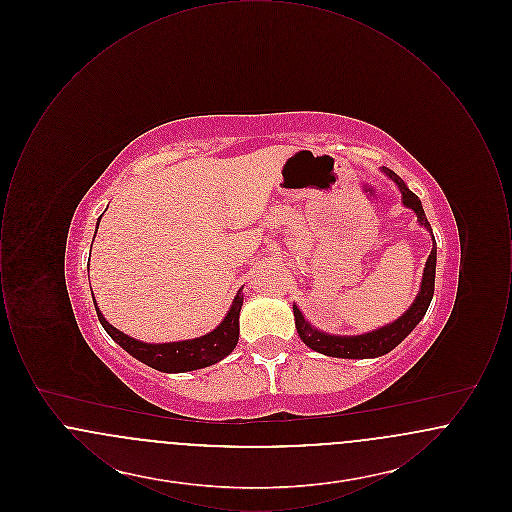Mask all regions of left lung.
Masks as SVG:
<instances>
[{"mask_svg": "<svg viewBox=\"0 0 512 512\" xmlns=\"http://www.w3.org/2000/svg\"><path fill=\"white\" fill-rule=\"evenodd\" d=\"M382 171L386 172V176H390L391 180L397 184V188L401 190V199L403 205L413 209L416 213V219L420 222V226H424L426 230H430V236L434 240L430 257L426 261L424 274H422V284L418 295L413 301V305L409 307V311H405L397 320L390 322L388 326H382L378 330L366 332L361 336H332L326 332H320L315 326H311L303 313L299 311L297 305H293V317H295V328L299 338L303 343L311 349H315L318 353H324L328 357H340V359H372V357H380L390 353L393 347H397L401 341L405 340L414 330V326L422 320L426 315L430 301L434 297V282H436V257H438V249H436V238L432 234V226L424 215L422 203L418 199V195L413 194L407 184L391 171L382 167Z\"/></svg>", "mask_w": 512, "mask_h": 512, "instance_id": "left-lung-1", "label": "left lung"}]
</instances>
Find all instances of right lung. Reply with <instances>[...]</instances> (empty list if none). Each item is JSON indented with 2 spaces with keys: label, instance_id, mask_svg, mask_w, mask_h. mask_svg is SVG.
<instances>
[{
  "label": "right lung",
  "instance_id": "obj_1",
  "mask_svg": "<svg viewBox=\"0 0 512 512\" xmlns=\"http://www.w3.org/2000/svg\"><path fill=\"white\" fill-rule=\"evenodd\" d=\"M98 226H96V232H98ZM94 305H96V313H98L99 322L105 328V332L132 357H136L144 365L161 370V372H190L197 368L215 365L234 351V347L238 345V338H240V311L244 305V295H242V290L236 293L230 311L226 313L224 320L213 332L194 338V340L171 341V343H146V341L134 340V338L122 334L121 330H117L113 324H109L105 320L96 301H94Z\"/></svg>",
  "mask_w": 512,
  "mask_h": 512
}]
</instances>
